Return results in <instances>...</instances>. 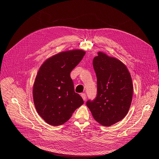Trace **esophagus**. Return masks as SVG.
I'll return each mask as SVG.
<instances>
[{
  "mask_svg": "<svg viewBox=\"0 0 159 159\" xmlns=\"http://www.w3.org/2000/svg\"><path fill=\"white\" fill-rule=\"evenodd\" d=\"M81 98H83V99L84 101H85V99H86V95H85V93H81Z\"/></svg>",
  "mask_w": 159,
  "mask_h": 159,
  "instance_id": "34e87169",
  "label": "esophagus"
}]
</instances>
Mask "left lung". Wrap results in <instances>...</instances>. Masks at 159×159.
I'll use <instances>...</instances> for the list:
<instances>
[{"label": "left lung", "instance_id": "left-lung-1", "mask_svg": "<svg viewBox=\"0 0 159 159\" xmlns=\"http://www.w3.org/2000/svg\"><path fill=\"white\" fill-rule=\"evenodd\" d=\"M93 60L97 76V97L86 105L96 121L109 127L122 120L131 106L133 86L126 66L99 52Z\"/></svg>", "mask_w": 159, "mask_h": 159}]
</instances>
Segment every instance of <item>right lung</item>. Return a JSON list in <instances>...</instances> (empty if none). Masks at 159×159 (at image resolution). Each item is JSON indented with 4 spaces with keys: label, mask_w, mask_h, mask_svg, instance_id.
<instances>
[{
    "label": "right lung",
    "mask_w": 159,
    "mask_h": 159,
    "mask_svg": "<svg viewBox=\"0 0 159 159\" xmlns=\"http://www.w3.org/2000/svg\"><path fill=\"white\" fill-rule=\"evenodd\" d=\"M85 52H62L47 59L38 71L33 85V99L40 116L50 125L65 123L84 103L74 91L70 73L82 60Z\"/></svg>",
    "instance_id": "1"
}]
</instances>
